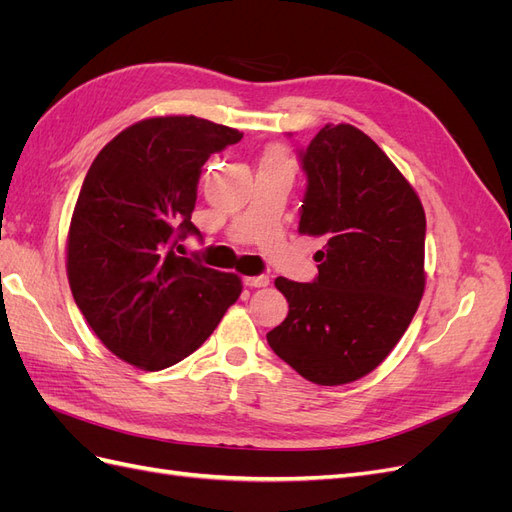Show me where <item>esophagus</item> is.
Instances as JSON below:
<instances>
[{"label":"esophagus","instance_id":"1","mask_svg":"<svg viewBox=\"0 0 512 512\" xmlns=\"http://www.w3.org/2000/svg\"><path fill=\"white\" fill-rule=\"evenodd\" d=\"M243 284L250 288H265L269 286V277L267 275H254V277H243Z\"/></svg>","mask_w":512,"mask_h":512}]
</instances>
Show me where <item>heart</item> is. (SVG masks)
<instances>
[{"mask_svg": "<svg viewBox=\"0 0 512 512\" xmlns=\"http://www.w3.org/2000/svg\"><path fill=\"white\" fill-rule=\"evenodd\" d=\"M265 166H290V160L282 149H271L265 153V158H262L260 168H265Z\"/></svg>", "mask_w": 512, "mask_h": 512, "instance_id": "b5f03b06", "label": "heart"}]
</instances>
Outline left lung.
Returning a JSON list of instances; mask_svg holds the SVG:
<instances>
[{
  "instance_id": "left-lung-1",
  "label": "left lung",
  "mask_w": 512,
  "mask_h": 512,
  "mask_svg": "<svg viewBox=\"0 0 512 512\" xmlns=\"http://www.w3.org/2000/svg\"><path fill=\"white\" fill-rule=\"evenodd\" d=\"M299 160V232L320 237L324 250L312 282L275 280L288 316L267 342L309 382L346 384L376 369L416 314L425 211L386 153L348 123L324 126Z\"/></svg>"
}]
</instances>
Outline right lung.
<instances>
[{
  "label": "right lung",
  "instance_id": "right-lung-1",
  "mask_svg": "<svg viewBox=\"0 0 512 512\" xmlns=\"http://www.w3.org/2000/svg\"><path fill=\"white\" fill-rule=\"evenodd\" d=\"M243 138L198 117H156L117 134L87 170L68 235L72 297L119 359L158 371L179 363L239 299L241 280L181 256L198 179Z\"/></svg>",
  "mask_w": 512,
  "mask_h": 512
}]
</instances>
